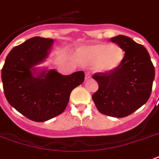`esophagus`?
Instances as JSON below:
<instances>
[{
  "mask_svg": "<svg viewBox=\"0 0 159 159\" xmlns=\"http://www.w3.org/2000/svg\"><path fill=\"white\" fill-rule=\"evenodd\" d=\"M91 75L89 73H85V80H89V79H91Z\"/></svg>",
  "mask_w": 159,
  "mask_h": 159,
  "instance_id": "obj_1",
  "label": "esophagus"
}]
</instances>
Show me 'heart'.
Wrapping results in <instances>:
<instances>
[{
	"mask_svg": "<svg viewBox=\"0 0 159 159\" xmlns=\"http://www.w3.org/2000/svg\"><path fill=\"white\" fill-rule=\"evenodd\" d=\"M75 58L83 64H93L96 72L111 73L122 63L124 51L116 44L99 43L80 47L76 51Z\"/></svg>",
	"mask_w": 159,
	"mask_h": 159,
	"instance_id": "obj_1",
	"label": "heart"
}]
</instances>
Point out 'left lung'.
<instances>
[{"label": "left lung", "mask_w": 159, "mask_h": 159, "mask_svg": "<svg viewBox=\"0 0 159 159\" xmlns=\"http://www.w3.org/2000/svg\"><path fill=\"white\" fill-rule=\"evenodd\" d=\"M125 52L122 63L111 73H96L99 85L92 95L97 110L102 114L124 118L144 105L151 96L155 76L150 55L142 45L129 37L111 38Z\"/></svg>", "instance_id": "8db88e82"}]
</instances>
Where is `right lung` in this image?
<instances>
[{"label": "right lung", "mask_w": 159, "mask_h": 159, "mask_svg": "<svg viewBox=\"0 0 159 159\" xmlns=\"http://www.w3.org/2000/svg\"><path fill=\"white\" fill-rule=\"evenodd\" d=\"M52 42L49 38L29 39L11 49L2 69L3 90L9 104L36 122L61 114L71 91L84 80L83 71L62 75L52 69L34 75V67L47 57Z\"/></svg>", "instance_id": "1"}]
</instances>
